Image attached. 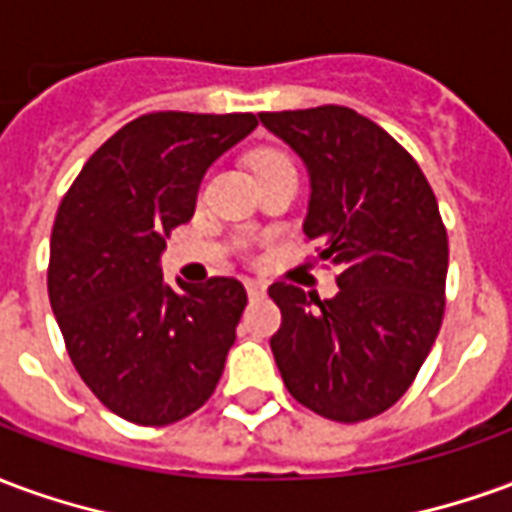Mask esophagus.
<instances>
[{
  "label": "esophagus",
  "mask_w": 512,
  "mask_h": 512,
  "mask_svg": "<svg viewBox=\"0 0 512 512\" xmlns=\"http://www.w3.org/2000/svg\"><path fill=\"white\" fill-rule=\"evenodd\" d=\"M266 290L268 285L263 279H246V293H249V299H263Z\"/></svg>",
  "instance_id": "1"
}]
</instances>
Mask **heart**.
<instances>
[{
	"instance_id": "b5f03b06",
	"label": "heart",
	"mask_w": 512,
	"mask_h": 512,
	"mask_svg": "<svg viewBox=\"0 0 512 512\" xmlns=\"http://www.w3.org/2000/svg\"><path fill=\"white\" fill-rule=\"evenodd\" d=\"M252 167H255V172H266V169L293 167V164L288 161V156H282L277 150H260V153L252 158Z\"/></svg>"
}]
</instances>
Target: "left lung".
<instances>
[{
  "instance_id": "left-lung-1",
  "label": "left lung",
  "mask_w": 512,
  "mask_h": 512,
  "mask_svg": "<svg viewBox=\"0 0 512 512\" xmlns=\"http://www.w3.org/2000/svg\"><path fill=\"white\" fill-rule=\"evenodd\" d=\"M310 178L304 235L340 266L332 299L274 282L282 326L271 337L301 406L362 422L406 395L439 334L447 230L417 161L348 106L260 112Z\"/></svg>"
}]
</instances>
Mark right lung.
<instances>
[{
    "label": "right lung",
    "mask_w": 512,
    "mask_h": 512,
    "mask_svg": "<svg viewBox=\"0 0 512 512\" xmlns=\"http://www.w3.org/2000/svg\"><path fill=\"white\" fill-rule=\"evenodd\" d=\"M255 115L156 112L95 150L51 230L49 299L84 384L117 417L169 425L213 395L246 307L238 279L164 282L172 227Z\"/></svg>",
    "instance_id": "add662e5"
}]
</instances>
